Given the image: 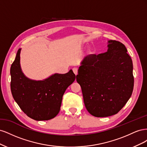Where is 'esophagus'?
<instances>
[{
    "instance_id": "esophagus-1",
    "label": "esophagus",
    "mask_w": 147,
    "mask_h": 147,
    "mask_svg": "<svg viewBox=\"0 0 147 147\" xmlns=\"http://www.w3.org/2000/svg\"><path fill=\"white\" fill-rule=\"evenodd\" d=\"M72 70H73L74 73L75 75H77V74H78V69H77V67H74V68H73Z\"/></svg>"
}]
</instances>
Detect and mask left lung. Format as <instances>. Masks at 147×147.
I'll return each mask as SVG.
<instances>
[{"label": "left lung", "mask_w": 147, "mask_h": 147, "mask_svg": "<svg viewBox=\"0 0 147 147\" xmlns=\"http://www.w3.org/2000/svg\"><path fill=\"white\" fill-rule=\"evenodd\" d=\"M108 51L84 57L77 75L88 112L96 117L118 113L134 88L132 61L124 45L109 40Z\"/></svg>", "instance_id": "1"}]
</instances>
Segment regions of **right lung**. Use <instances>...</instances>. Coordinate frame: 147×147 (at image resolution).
Here are the masks:
<instances>
[{
  "label": "right lung",
  "instance_id": "add662e5",
  "mask_svg": "<svg viewBox=\"0 0 147 147\" xmlns=\"http://www.w3.org/2000/svg\"><path fill=\"white\" fill-rule=\"evenodd\" d=\"M20 51L17 52L10 68V88L13 99L23 112L37 121L49 120L58 114L64 92L76 76L70 70L65 74H56L43 81L26 78L20 67Z\"/></svg>",
  "mask_w": 147,
  "mask_h": 147
}]
</instances>
